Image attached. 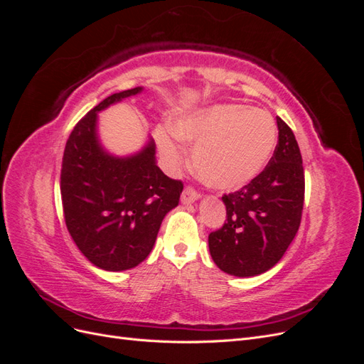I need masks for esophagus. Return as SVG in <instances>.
Listing matches in <instances>:
<instances>
[{
  "label": "esophagus",
  "instance_id": "34e87169",
  "mask_svg": "<svg viewBox=\"0 0 364 364\" xmlns=\"http://www.w3.org/2000/svg\"><path fill=\"white\" fill-rule=\"evenodd\" d=\"M200 197V194L197 193L193 186H186V188L183 190V193H182V197H181V200H182V203H185V205H190V203H194L197 199H199Z\"/></svg>",
  "mask_w": 364,
  "mask_h": 364
}]
</instances>
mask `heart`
<instances>
[{"instance_id":"obj_1","label":"heart","mask_w":364,"mask_h":364,"mask_svg":"<svg viewBox=\"0 0 364 364\" xmlns=\"http://www.w3.org/2000/svg\"><path fill=\"white\" fill-rule=\"evenodd\" d=\"M171 134L194 144L197 176L217 190H238L266 167L274 144L277 126L262 109L241 105H215L171 121ZM161 155L178 167L181 150L164 130L156 132Z\"/></svg>"}]
</instances>
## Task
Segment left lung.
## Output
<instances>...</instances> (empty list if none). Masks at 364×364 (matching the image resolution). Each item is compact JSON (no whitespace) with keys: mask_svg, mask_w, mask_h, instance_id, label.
I'll use <instances>...</instances> for the list:
<instances>
[{"mask_svg":"<svg viewBox=\"0 0 364 364\" xmlns=\"http://www.w3.org/2000/svg\"><path fill=\"white\" fill-rule=\"evenodd\" d=\"M278 144L250 183L225 194L226 222L208 237L217 267L240 278L270 270L289 249L301 225L305 179L299 146L277 117Z\"/></svg>","mask_w":364,"mask_h":364,"instance_id":"left-lung-1","label":"left lung"}]
</instances>
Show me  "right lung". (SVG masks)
Wrapping results in <instances>:
<instances>
[{
	"mask_svg": "<svg viewBox=\"0 0 364 364\" xmlns=\"http://www.w3.org/2000/svg\"><path fill=\"white\" fill-rule=\"evenodd\" d=\"M139 92L141 86L105 98L75 124L63 151L65 223L86 259L107 272L134 269L149 257L183 190L156 165L151 138L129 156L109 153L98 138V112Z\"/></svg>",
	"mask_w": 364,
	"mask_h": 364,
	"instance_id": "1",
	"label": "right lung"
}]
</instances>
